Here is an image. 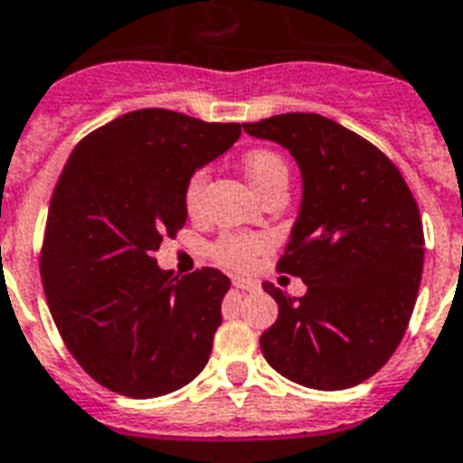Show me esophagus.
Returning a JSON list of instances; mask_svg holds the SVG:
<instances>
[{
  "label": "esophagus",
  "mask_w": 463,
  "mask_h": 463,
  "mask_svg": "<svg viewBox=\"0 0 463 463\" xmlns=\"http://www.w3.org/2000/svg\"><path fill=\"white\" fill-rule=\"evenodd\" d=\"M232 287L240 288V291H254V288H259V281L244 279V277H235V279H232Z\"/></svg>",
  "instance_id": "34e87169"
}]
</instances>
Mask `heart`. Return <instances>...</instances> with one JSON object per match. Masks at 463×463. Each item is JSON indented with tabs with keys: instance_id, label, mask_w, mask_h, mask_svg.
I'll return each instance as SVG.
<instances>
[{
	"instance_id": "heart-1",
	"label": "heart",
	"mask_w": 463,
	"mask_h": 463,
	"mask_svg": "<svg viewBox=\"0 0 463 463\" xmlns=\"http://www.w3.org/2000/svg\"><path fill=\"white\" fill-rule=\"evenodd\" d=\"M244 172H247L249 182L260 195L275 191V188L288 186V165L284 156L275 148L259 146L251 148L244 156ZM209 170L198 167L186 179L184 186V204L191 214H198L203 209L204 193H207ZM268 249V237L259 232H223L209 244V256L216 263L232 268V270H247L249 265L254 263L260 254Z\"/></svg>"
}]
</instances>
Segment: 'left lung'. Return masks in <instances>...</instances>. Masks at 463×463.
Instances as JSON below:
<instances>
[{"mask_svg": "<svg viewBox=\"0 0 463 463\" xmlns=\"http://www.w3.org/2000/svg\"><path fill=\"white\" fill-rule=\"evenodd\" d=\"M242 128L288 148L303 172V204L277 272L300 277L307 293L291 298L265 281L279 315L260 352L303 387L361 384L392 359L415 307L424 268L415 195L387 154L326 116Z\"/></svg>", "mask_w": 463, "mask_h": 463, "instance_id": "1", "label": "left lung"}]
</instances>
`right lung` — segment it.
Segmentation results:
<instances>
[{"mask_svg": "<svg viewBox=\"0 0 463 463\" xmlns=\"http://www.w3.org/2000/svg\"><path fill=\"white\" fill-rule=\"evenodd\" d=\"M242 135L170 109H137L76 144L43 231V293L60 337L102 387L156 399L200 375L231 279L160 270L156 251L186 223L184 186Z\"/></svg>", "mask_w": 463, "mask_h": 463, "instance_id": "add662e5", "label": "right lung"}]
</instances>
